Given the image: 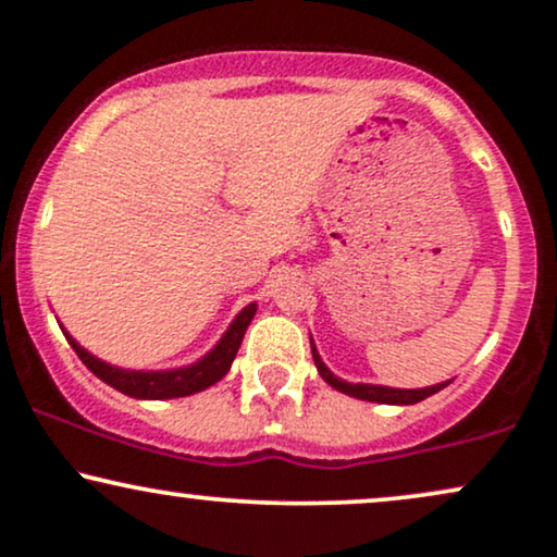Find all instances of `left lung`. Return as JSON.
I'll use <instances>...</instances> for the list:
<instances>
[{
	"label": "left lung",
	"instance_id": "left-lung-1",
	"mask_svg": "<svg viewBox=\"0 0 557 557\" xmlns=\"http://www.w3.org/2000/svg\"><path fill=\"white\" fill-rule=\"evenodd\" d=\"M312 359H314V367H318V372L322 380H325L331 387L338 389V393H346L351 397H359V400H369V403H384V405H413V403H421L425 397L436 395L438 389H444L446 384H434V387H423V389H393V387H380V384H351V382H343L335 376L331 369L322 363V359L314 351L312 346Z\"/></svg>",
	"mask_w": 557,
	"mask_h": 557
}]
</instances>
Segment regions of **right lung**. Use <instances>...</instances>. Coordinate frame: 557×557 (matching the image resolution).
Here are the masks:
<instances>
[{
  "mask_svg": "<svg viewBox=\"0 0 557 557\" xmlns=\"http://www.w3.org/2000/svg\"><path fill=\"white\" fill-rule=\"evenodd\" d=\"M258 307L247 305L243 312L237 314L235 322L230 325V331L224 333V338L216 343V348L211 354H206L201 361L190 363V367L173 369V372H128V369L111 367V363L95 359L92 354H87L85 348L79 346L72 335H66V341L72 343V348L77 351L82 363L100 376L102 382L111 384V387L119 389V393L128 397H141V400H168V397H185L201 393V389L211 387V384L222 380V376L230 372L232 361H235L239 343L245 338L247 325H250L252 314H256Z\"/></svg>",
  "mask_w": 557,
  "mask_h": 557,
  "instance_id": "1",
  "label": "right lung"
}]
</instances>
